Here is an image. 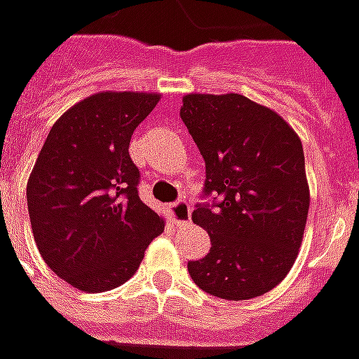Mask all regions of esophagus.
Segmentation results:
<instances>
[{
	"instance_id": "obj_1",
	"label": "esophagus",
	"mask_w": 359,
	"mask_h": 359,
	"mask_svg": "<svg viewBox=\"0 0 359 359\" xmlns=\"http://www.w3.org/2000/svg\"><path fill=\"white\" fill-rule=\"evenodd\" d=\"M170 217L177 226H185L191 219V207L187 201H177L170 207Z\"/></svg>"
}]
</instances>
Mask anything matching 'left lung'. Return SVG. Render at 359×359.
<instances>
[{"label": "left lung", "instance_id": "left-lung-1", "mask_svg": "<svg viewBox=\"0 0 359 359\" xmlns=\"http://www.w3.org/2000/svg\"><path fill=\"white\" fill-rule=\"evenodd\" d=\"M182 101L180 117L205 160V195L221 197L191 215L211 250L187 271L215 297H259L285 279L305 234L311 194L301 138L273 109L241 93Z\"/></svg>", "mask_w": 359, "mask_h": 359}]
</instances>
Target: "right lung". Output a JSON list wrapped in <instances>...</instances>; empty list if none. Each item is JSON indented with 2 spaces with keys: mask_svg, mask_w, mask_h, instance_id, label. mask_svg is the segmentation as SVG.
<instances>
[{
  "mask_svg": "<svg viewBox=\"0 0 359 359\" xmlns=\"http://www.w3.org/2000/svg\"><path fill=\"white\" fill-rule=\"evenodd\" d=\"M160 93L100 91L52 125L29 182L27 205L46 266L86 293L118 287L164 232L140 201L128 142Z\"/></svg>",
  "mask_w": 359,
  "mask_h": 359,
  "instance_id": "1",
  "label": "right lung"
}]
</instances>
